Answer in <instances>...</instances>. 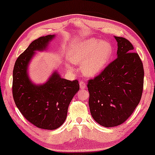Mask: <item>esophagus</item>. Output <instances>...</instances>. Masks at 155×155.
I'll list each match as a JSON object with an SVG mask.
<instances>
[{"label":"esophagus","mask_w":155,"mask_h":155,"mask_svg":"<svg viewBox=\"0 0 155 155\" xmlns=\"http://www.w3.org/2000/svg\"><path fill=\"white\" fill-rule=\"evenodd\" d=\"M79 86H80V88H81V89H84L86 88V84L84 81H79Z\"/></svg>","instance_id":"34e87169"}]
</instances>
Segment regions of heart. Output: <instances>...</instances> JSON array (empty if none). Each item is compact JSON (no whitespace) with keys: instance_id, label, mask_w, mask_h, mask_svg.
Instances as JSON below:
<instances>
[{"instance_id":"heart-1","label":"heart","mask_w":155,"mask_h":155,"mask_svg":"<svg viewBox=\"0 0 155 155\" xmlns=\"http://www.w3.org/2000/svg\"><path fill=\"white\" fill-rule=\"evenodd\" d=\"M113 54L111 43L97 39L79 42L73 46L69 51L71 62L81 64V72L87 76L100 74L110 61ZM71 68L69 65H67Z\"/></svg>"}]
</instances>
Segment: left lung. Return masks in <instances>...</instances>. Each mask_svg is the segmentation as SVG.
<instances>
[{"instance_id":"8db88e82","label":"left lung","mask_w":155,"mask_h":155,"mask_svg":"<svg viewBox=\"0 0 155 155\" xmlns=\"http://www.w3.org/2000/svg\"><path fill=\"white\" fill-rule=\"evenodd\" d=\"M118 58L88 81L91 115L104 127H114L131 116L140 102L143 87V63L127 39L115 37Z\"/></svg>"}]
</instances>
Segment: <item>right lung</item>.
I'll return each instance as SVG.
<instances>
[{"label":"right lung","instance_id":"obj_1","mask_svg":"<svg viewBox=\"0 0 155 155\" xmlns=\"http://www.w3.org/2000/svg\"><path fill=\"white\" fill-rule=\"evenodd\" d=\"M54 35L33 41L16 59L13 71L12 94L16 107L31 124L42 129L54 130L64 123L72 98L79 89L78 80L62 79L54 72L43 85L36 86L29 79L28 63L35 50H42Z\"/></svg>","mask_w":155,"mask_h":155}]
</instances>
